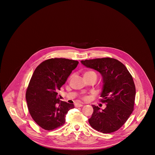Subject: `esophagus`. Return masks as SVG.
Returning <instances> with one entry per match:
<instances>
[{
	"mask_svg": "<svg viewBox=\"0 0 155 155\" xmlns=\"http://www.w3.org/2000/svg\"><path fill=\"white\" fill-rule=\"evenodd\" d=\"M82 106H83L82 104H78V103H77V104H75V107H82Z\"/></svg>",
	"mask_w": 155,
	"mask_h": 155,
	"instance_id": "obj_1",
	"label": "esophagus"
}]
</instances>
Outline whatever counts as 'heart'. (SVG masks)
<instances>
[{
    "mask_svg": "<svg viewBox=\"0 0 155 155\" xmlns=\"http://www.w3.org/2000/svg\"><path fill=\"white\" fill-rule=\"evenodd\" d=\"M84 77H86V78H92V77H94V78H97V74L94 71H87L84 74ZM83 99H86L87 97L86 96H84L83 97Z\"/></svg>",
    "mask_w": 155,
    "mask_h": 155,
    "instance_id": "b5f03b06",
    "label": "heart"
}]
</instances>
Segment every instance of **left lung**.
Listing matches in <instances>:
<instances>
[{
  "mask_svg": "<svg viewBox=\"0 0 155 155\" xmlns=\"http://www.w3.org/2000/svg\"><path fill=\"white\" fill-rule=\"evenodd\" d=\"M81 63L101 74L103 87L101 102L107 104L102 110L93 105V113L88 121L96 130L112 133L118 130L133 112L136 96L133 78L126 66L114 58L86 59Z\"/></svg>",
  "mask_w": 155,
  "mask_h": 155,
  "instance_id": "8db88e82",
  "label": "left lung"
}]
</instances>
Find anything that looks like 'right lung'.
Masks as SVG:
<instances>
[{"label":"right lung","instance_id":"obj_1","mask_svg":"<svg viewBox=\"0 0 155 155\" xmlns=\"http://www.w3.org/2000/svg\"><path fill=\"white\" fill-rule=\"evenodd\" d=\"M78 64L77 61L51 58L40 64L31 78L26 93L29 112L43 129L51 130L65 123V115L74 105L61 101L58 91Z\"/></svg>","mask_w":155,"mask_h":155}]
</instances>
